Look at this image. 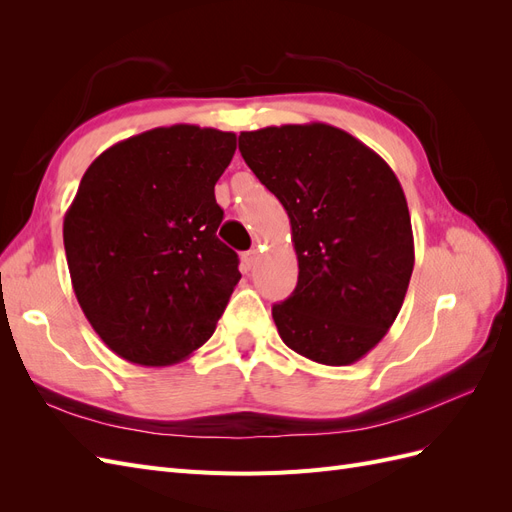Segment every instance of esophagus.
I'll return each mask as SVG.
<instances>
[{
	"label": "esophagus",
	"mask_w": 512,
	"mask_h": 512,
	"mask_svg": "<svg viewBox=\"0 0 512 512\" xmlns=\"http://www.w3.org/2000/svg\"><path fill=\"white\" fill-rule=\"evenodd\" d=\"M256 260H258V250H250V252H245V254L241 256V262H243L245 271H250V269L256 265Z\"/></svg>",
	"instance_id": "obj_1"
}]
</instances>
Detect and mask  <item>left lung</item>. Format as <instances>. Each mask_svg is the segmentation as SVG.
<instances>
[{"label":"left lung","mask_w":512,"mask_h":512,"mask_svg":"<svg viewBox=\"0 0 512 512\" xmlns=\"http://www.w3.org/2000/svg\"><path fill=\"white\" fill-rule=\"evenodd\" d=\"M239 151L284 205L299 260L297 288L273 305L277 333L322 365L363 359L395 322L414 269L391 166L327 123L241 132Z\"/></svg>","instance_id":"8db88e82"}]
</instances>
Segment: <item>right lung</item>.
Here are the masks:
<instances>
[{
    "mask_svg": "<svg viewBox=\"0 0 512 512\" xmlns=\"http://www.w3.org/2000/svg\"><path fill=\"white\" fill-rule=\"evenodd\" d=\"M237 136L179 123L91 162L64 218L72 288L102 342L145 367L203 346L241 280L218 235L215 183Z\"/></svg>",
    "mask_w": 512,
    "mask_h": 512,
    "instance_id": "1",
    "label": "right lung"
}]
</instances>
